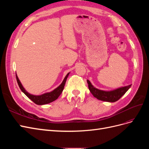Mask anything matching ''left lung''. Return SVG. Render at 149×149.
I'll return each mask as SVG.
<instances>
[{
  "label": "left lung",
  "mask_w": 149,
  "mask_h": 149,
  "mask_svg": "<svg viewBox=\"0 0 149 149\" xmlns=\"http://www.w3.org/2000/svg\"><path fill=\"white\" fill-rule=\"evenodd\" d=\"M87 83L88 84L89 91L94 97H95L99 100L110 102H114L119 100L131 86V84H130L129 86H126L120 87L113 90H111V91H104V90L96 88L88 79H87Z\"/></svg>",
  "instance_id": "8db88e82"
}]
</instances>
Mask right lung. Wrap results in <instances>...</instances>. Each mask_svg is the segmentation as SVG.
Returning <instances> with one entry per match:
<instances>
[{
  "label": "right lung",
  "instance_id": "add662e5",
  "mask_svg": "<svg viewBox=\"0 0 149 149\" xmlns=\"http://www.w3.org/2000/svg\"><path fill=\"white\" fill-rule=\"evenodd\" d=\"M69 74H70V73H68L66 74L63 81V82L61 83V84L59 86H58L56 88L53 90V91L51 92L44 93L41 94V95H33V94H31L28 93L24 88L23 86H22L19 78H18L17 74H16V78L17 81V83L19 84V86L20 88L21 91L23 92L25 95L30 99V100H31L33 102L37 104L38 105H43V104H47L50 103L54 101H55L56 99H58V97L60 96V95L63 92V90L64 89L66 81L67 79V78L68 77Z\"/></svg>",
  "mask_w": 149,
  "mask_h": 149
}]
</instances>
